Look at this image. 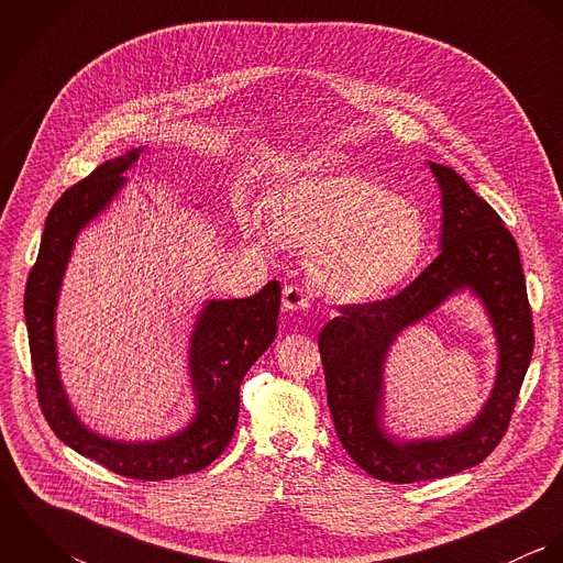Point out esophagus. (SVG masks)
Instances as JSON below:
<instances>
[{"label":"esophagus","instance_id":"esophagus-1","mask_svg":"<svg viewBox=\"0 0 563 563\" xmlns=\"http://www.w3.org/2000/svg\"><path fill=\"white\" fill-rule=\"evenodd\" d=\"M282 306L284 310L292 312V310H308L310 308V299L306 295V290L297 284H290L284 288V297H282Z\"/></svg>","mask_w":563,"mask_h":563}]
</instances>
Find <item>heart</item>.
<instances>
[{
    "instance_id": "1",
    "label": "heart",
    "mask_w": 563,
    "mask_h": 563,
    "mask_svg": "<svg viewBox=\"0 0 563 563\" xmlns=\"http://www.w3.org/2000/svg\"><path fill=\"white\" fill-rule=\"evenodd\" d=\"M279 236L306 246L312 282L342 303H371L402 286L429 246L422 210L386 184L349 170L288 177L268 195ZM257 225L253 214L246 217Z\"/></svg>"
}]
</instances>
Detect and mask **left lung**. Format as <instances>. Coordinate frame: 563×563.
Returning <instances> with one entry per match:
<instances>
[{"instance_id":"left-lung-1","label":"left lung","mask_w":563,"mask_h":563,"mask_svg":"<svg viewBox=\"0 0 563 563\" xmlns=\"http://www.w3.org/2000/svg\"><path fill=\"white\" fill-rule=\"evenodd\" d=\"M431 170L442 188V253L399 295L338 306V317L319 333L335 433L351 460L379 482H433L482 464L509 429L533 353V317L514 236L460 173L435 162ZM462 287L483 297L499 338L493 397L481 418L451 439L395 445L376 418L387 346L407 323Z\"/></svg>"}]
</instances>
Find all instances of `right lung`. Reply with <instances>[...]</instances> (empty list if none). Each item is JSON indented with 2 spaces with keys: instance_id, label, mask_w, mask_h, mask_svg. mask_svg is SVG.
I'll return each mask as SVG.
<instances>
[{
  "instance_id": "1",
  "label": "right lung",
  "mask_w": 563,
  "mask_h": 563,
  "mask_svg": "<svg viewBox=\"0 0 563 563\" xmlns=\"http://www.w3.org/2000/svg\"><path fill=\"white\" fill-rule=\"evenodd\" d=\"M139 154L141 150H132L117 161L103 162L54 203L38 257L27 275L23 310L36 399L52 431L74 451L121 477L164 482L210 466L228 449L239 422L242 379L275 340L282 288L273 279L249 299L210 301L201 312L190 349L199 411L184 433L154 444H123L84 429L58 379L54 308L76 234L117 195L125 181L121 173Z\"/></svg>"
}]
</instances>
